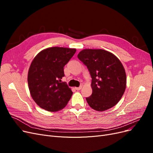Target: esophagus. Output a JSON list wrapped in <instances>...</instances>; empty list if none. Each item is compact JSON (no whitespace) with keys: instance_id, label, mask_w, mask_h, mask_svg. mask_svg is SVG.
<instances>
[{"instance_id":"1","label":"esophagus","mask_w":153,"mask_h":153,"mask_svg":"<svg viewBox=\"0 0 153 153\" xmlns=\"http://www.w3.org/2000/svg\"><path fill=\"white\" fill-rule=\"evenodd\" d=\"M82 85H80V87H75V89L76 91H80V90L82 89Z\"/></svg>"}]
</instances>
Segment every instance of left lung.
<instances>
[{
    "label": "left lung",
    "instance_id": "obj_1",
    "mask_svg": "<svg viewBox=\"0 0 153 153\" xmlns=\"http://www.w3.org/2000/svg\"><path fill=\"white\" fill-rule=\"evenodd\" d=\"M77 57L92 77V93L86 98L87 103L100 112L113 107L121 99L126 87V75L121 62L103 49H84Z\"/></svg>",
    "mask_w": 153,
    "mask_h": 153
}]
</instances>
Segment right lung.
Wrapping results in <instances>:
<instances>
[{
    "mask_svg": "<svg viewBox=\"0 0 153 153\" xmlns=\"http://www.w3.org/2000/svg\"><path fill=\"white\" fill-rule=\"evenodd\" d=\"M75 48L50 47L41 50L32 60L27 76L32 99L49 112L64 108L73 94L65 82L64 67L75 53Z\"/></svg>",
    "mask_w": 153,
    "mask_h": 153,
    "instance_id": "add662e5",
    "label": "right lung"
}]
</instances>
